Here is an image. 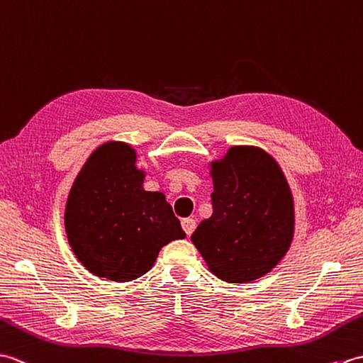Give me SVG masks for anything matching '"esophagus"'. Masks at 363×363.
Listing matches in <instances>:
<instances>
[{"label": "esophagus", "mask_w": 363, "mask_h": 363, "mask_svg": "<svg viewBox=\"0 0 363 363\" xmlns=\"http://www.w3.org/2000/svg\"><path fill=\"white\" fill-rule=\"evenodd\" d=\"M182 228H183L184 233H186L188 236H191L192 231L196 230V220L191 219V217H188V219H183L182 220Z\"/></svg>", "instance_id": "obj_1"}]
</instances>
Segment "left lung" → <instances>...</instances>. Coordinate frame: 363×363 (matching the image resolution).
Listing matches in <instances>:
<instances>
[{"label":"left lung","instance_id":"1","mask_svg":"<svg viewBox=\"0 0 363 363\" xmlns=\"http://www.w3.org/2000/svg\"><path fill=\"white\" fill-rule=\"evenodd\" d=\"M213 216L192 233L209 270L244 284L269 273L294 238V199L286 177L267 152L235 146L211 163Z\"/></svg>","mask_w":363,"mask_h":363}]
</instances>
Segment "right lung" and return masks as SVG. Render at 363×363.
<instances>
[{"label":"right lung","mask_w":363,"mask_h":363,"mask_svg":"<svg viewBox=\"0 0 363 363\" xmlns=\"http://www.w3.org/2000/svg\"><path fill=\"white\" fill-rule=\"evenodd\" d=\"M125 143L96 149L76 177L65 208L68 242L86 270L125 283L154 265L161 247L186 238L163 192L143 188L144 172Z\"/></svg>","instance_id":"right-lung-1"}]
</instances>
